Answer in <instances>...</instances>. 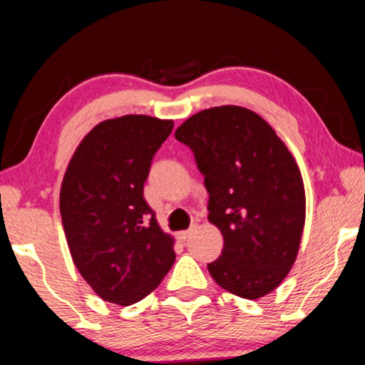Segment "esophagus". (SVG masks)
<instances>
[{"label": "esophagus", "instance_id": "34e87169", "mask_svg": "<svg viewBox=\"0 0 365 365\" xmlns=\"http://www.w3.org/2000/svg\"><path fill=\"white\" fill-rule=\"evenodd\" d=\"M191 233H192V230H184V232H179V233H178L179 242H186L187 238L191 237Z\"/></svg>", "mask_w": 365, "mask_h": 365}]
</instances>
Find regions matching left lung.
Masks as SVG:
<instances>
[{"label": "left lung", "mask_w": 365, "mask_h": 365, "mask_svg": "<svg viewBox=\"0 0 365 365\" xmlns=\"http://www.w3.org/2000/svg\"><path fill=\"white\" fill-rule=\"evenodd\" d=\"M195 152L210 192L208 220L223 235L208 264L220 287L245 299L272 292L298 257L307 218L301 170L286 143L255 111L225 105L175 130Z\"/></svg>", "instance_id": "1"}]
</instances>
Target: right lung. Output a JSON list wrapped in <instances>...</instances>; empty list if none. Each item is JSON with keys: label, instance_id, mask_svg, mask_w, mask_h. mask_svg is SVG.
<instances>
[{"label": "right lung", "instance_id": "1", "mask_svg": "<svg viewBox=\"0 0 365 365\" xmlns=\"http://www.w3.org/2000/svg\"><path fill=\"white\" fill-rule=\"evenodd\" d=\"M173 127L147 115L105 120L67 164L58 197L67 245L81 276L108 303L143 299L174 264V237L143 200L152 157Z\"/></svg>", "mask_w": 365, "mask_h": 365}]
</instances>
